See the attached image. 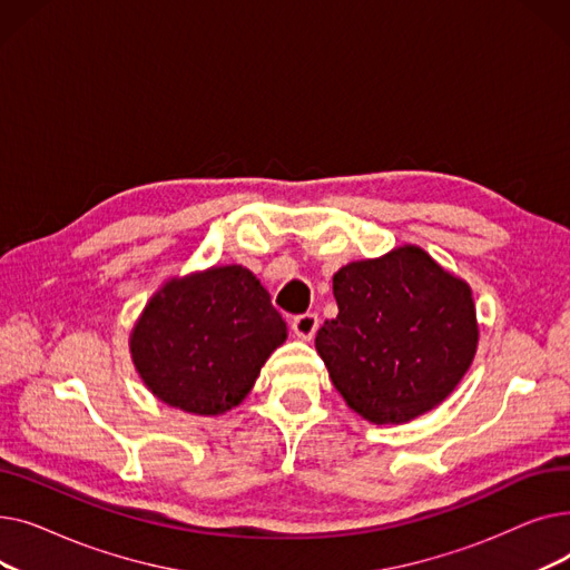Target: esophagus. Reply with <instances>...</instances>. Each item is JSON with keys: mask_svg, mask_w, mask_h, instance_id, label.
Returning a JSON list of instances; mask_svg holds the SVG:
<instances>
[{"mask_svg": "<svg viewBox=\"0 0 570 570\" xmlns=\"http://www.w3.org/2000/svg\"><path fill=\"white\" fill-rule=\"evenodd\" d=\"M291 327H293V333L301 337V340H312L316 335V331H318V314L307 312V314L295 316L291 321Z\"/></svg>", "mask_w": 570, "mask_h": 570, "instance_id": "34e87169", "label": "esophagus"}]
</instances>
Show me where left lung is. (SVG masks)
I'll return each mask as SVG.
<instances>
[{"label": "left lung", "instance_id": "obj_1", "mask_svg": "<svg viewBox=\"0 0 570 570\" xmlns=\"http://www.w3.org/2000/svg\"><path fill=\"white\" fill-rule=\"evenodd\" d=\"M333 293L340 314L316 333V351L353 411L406 423L455 391L478 344L462 279L409 245L344 265Z\"/></svg>", "mask_w": 570, "mask_h": 570}]
</instances>
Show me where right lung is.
I'll use <instances>...</instances> for the list:
<instances>
[{"label":"right lung","mask_w":570,"mask_h":570,"mask_svg":"<svg viewBox=\"0 0 570 570\" xmlns=\"http://www.w3.org/2000/svg\"><path fill=\"white\" fill-rule=\"evenodd\" d=\"M286 323L261 282L239 265L173 279L131 335L136 370L161 402L198 415L243 400Z\"/></svg>","instance_id":"obj_1"}]
</instances>
